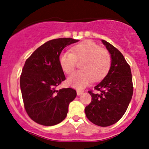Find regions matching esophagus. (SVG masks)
I'll list each match as a JSON object with an SVG mask.
<instances>
[{
  "instance_id": "esophagus-1",
  "label": "esophagus",
  "mask_w": 149,
  "mask_h": 149,
  "mask_svg": "<svg viewBox=\"0 0 149 149\" xmlns=\"http://www.w3.org/2000/svg\"><path fill=\"white\" fill-rule=\"evenodd\" d=\"M83 91H80V90H77V95H81L82 93H83Z\"/></svg>"
}]
</instances>
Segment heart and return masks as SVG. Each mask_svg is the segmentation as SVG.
I'll use <instances>...</instances> for the list:
<instances>
[{
  "mask_svg": "<svg viewBox=\"0 0 149 149\" xmlns=\"http://www.w3.org/2000/svg\"><path fill=\"white\" fill-rule=\"evenodd\" d=\"M77 62H81L79 69L69 77L67 83L74 88L81 89L91 81H99L109 72L111 65L109 52L101 48L97 44L86 40L71 48V53L63 52L58 57L61 69L65 74H70L76 67Z\"/></svg>",
  "mask_w": 149,
  "mask_h": 149,
  "instance_id": "b5f03b06",
  "label": "heart"
}]
</instances>
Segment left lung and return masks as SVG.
Returning a JSON list of instances; mask_svg holds the SVG:
<instances>
[{
  "label": "left lung",
  "mask_w": 149,
  "mask_h": 149,
  "mask_svg": "<svg viewBox=\"0 0 149 149\" xmlns=\"http://www.w3.org/2000/svg\"><path fill=\"white\" fill-rule=\"evenodd\" d=\"M102 42L111 54V65L104 79L94 87L99 92L88 91L92 99L85 107V113L93 123L107 127L118 122L126 111L133 84L130 67L123 54L105 40Z\"/></svg>",
  "instance_id": "8db88e82"
}]
</instances>
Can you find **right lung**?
<instances>
[{"mask_svg": "<svg viewBox=\"0 0 149 149\" xmlns=\"http://www.w3.org/2000/svg\"><path fill=\"white\" fill-rule=\"evenodd\" d=\"M78 41L71 38L49 40L26 59L20 77V87L26 113L36 123L52 126L67 116L68 106L77 92L72 88L56 90L65 80L58 57L65 47Z\"/></svg>", "mask_w": 149, "mask_h": 149, "instance_id": "obj_1", "label": "right lung"}]
</instances>
